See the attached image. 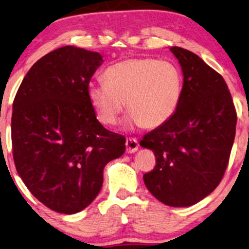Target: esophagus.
Returning <instances> with one entry per match:
<instances>
[{"mask_svg":"<svg viewBox=\"0 0 249 249\" xmlns=\"http://www.w3.org/2000/svg\"><path fill=\"white\" fill-rule=\"evenodd\" d=\"M139 149V142L137 139L134 138H127L126 139V152L132 154L135 152Z\"/></svg>","mask_w":249,"mask_h":249,"instance_id":"esophagus-1","label":"esophagus"}]
</instances>
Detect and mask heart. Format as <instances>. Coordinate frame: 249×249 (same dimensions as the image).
Wrapping results in <instances>:
<instances>
[{
	"mask_svg": "<svg viewBox=\"0 0 249 249\" xmlns=\"http://www.w3.org/2000/svg\"><path fill=\"white\" fill-rule=\"evenodd\" d=\"M105 82L90 83L88 97L102 124L115 125L126 105L128 125L157 128L180 105L183 77L177 66L155 58H131L110 66Z\"/></svg>",
	"mask_w": 249,
	"mask_h": 249,
	"instance_id": "1",
	"label": "heart"
}]
</instances>
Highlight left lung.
<instances>
[{"mask_svg": "<svg viewBox=\"0 0 249 249\" xmlns=\"http://www.w3.org/2000/svg\"><path fill=\"white\" fill-rule=\"evenodd\" d=\"M180 62L183 89L175 114L142 138L154 151L145 187L159 201L187 207L208 196L227 170L236 135L237 111L224 78L189 50L172 46Z\"/></svg>", "mask_w": 249, "mask_h": 249, "instance_id": "obj_1", "label": "left lung"}]
</instances>
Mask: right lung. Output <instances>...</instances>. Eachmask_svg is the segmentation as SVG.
<instances>
[{
  "mask_svg": "<svg viewBox=\"0 0 249 249\" xmlns=\"http://www.w3.org/2000/svg\"><path fill=\"white\" fill-rule=\"evenodd\" d=\"M102 61L98 52L59 48L33 65L13 100L17 172L33 196L58 213L88 207L101 190L106 165L125 151V137L102 126L88 97Z\"/></svg>",
  "mask_w": 249,
  "mask_h": 249,
  "instance_id": "obj_1",
  "label": "right lung"
}]
</instances>
